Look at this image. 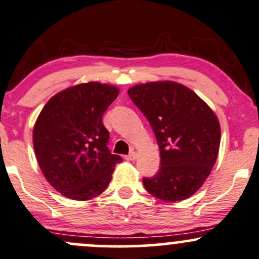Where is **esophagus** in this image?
<instances>
[{"instance_id":"obj_1","label":"esophagus","mask_w":259,"mask_h":259,"mask_svg":"<svg viewBox=\"0 0 259 259\" xmlns=\"http://www.w3.org/2000/svg\"><path fill=\"white\" fill-rule=\"evenodd\" d=\"M136 157H138V153H136L135 151H132L129 155L125 156V158H126L127 161H135Z\"/></svg>"}]
</instances>
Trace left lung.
<instances>
[{
    "instance_id": "8db88e82",
    "label": "left lung",
    "mask_w": 259,
    "mask_h": 259,
    "mask_svg": "<svg viewBox=\"0 0 259 259\" xmlns=\"http://www.w3.org/2000/svg\"><path fill=\"white\" fill-rule=\"evenodd\" d=\"M157 139L161 167L143 183L153 197L180 201L209 177L219 155L220 123L195 92L175 81L140 83L127 90Z\"/></svg>"
}]
</instances>
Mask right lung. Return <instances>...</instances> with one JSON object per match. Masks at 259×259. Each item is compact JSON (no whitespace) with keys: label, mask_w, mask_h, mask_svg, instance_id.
I'll return each instance as SVG.
<instances>
[{"label":"right lung","mask_w":259,"mask_h":259,"mask_svg":"<svg viewBox=\"0 0 259 259\" xmlns=\"http://www.w3.org/2000/svg\"><path fill=\"white\" fill-rule=\"evenodd\" d=\"M119 88L91 81L53 96L33 129V146L45 180L64 197L90 200L104 192L120 156L112 155L102 116Z\"/></svg>","instance_id":"add662e5"}]
</instances>
